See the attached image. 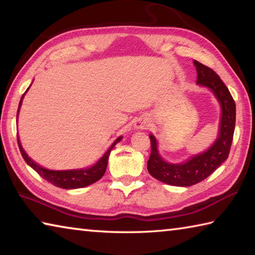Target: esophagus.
Wrapping results in <instances>:
<instances>
[{"label":"esophagus","mask_w":255,"mask_h":255,"mask_svg":"<svg viewBox=\"0 0 255 255\" xmlns=\"http://www.w3.org/2000/svg\"><path fill=\"white\" fill-rule=\"evenodd\" d=\"M149 127V122L147 119H139L135 122V128L137 129H146Z\"/></svg>","instance_id":"esophagus-1"}]
</instances>
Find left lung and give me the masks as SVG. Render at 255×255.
<instances>
[{
  "instance_id": "8db88e82",
  "label": "left lung",
  "mask_w": 255,
  "mask_h": 255,
  "mask_svg": "<svg viewBox=\"0 0 255 255\" xmlns=\"http://www.w3.org/2000/svg\"><path fill=\"white\" fill-rule=\"evenodd\" d=\"M197 70V84L214 92L221 107L219 135L206 152L195 155L181 164H170L160 157L157 141L150 134V156L148 173L165 184L188 187L206 179L229 156L236 127V102L220 77L209 67L194 60Z\"/></svg>"
}]
</instances>
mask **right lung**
<instances>
[{
    "label": "right lung",
    "instance_id": "add662e5",
    "mask_svg": "<svg viewBox=\"0 0 255 255\" xmlns=\"http://www.w3.org/2000/svg\"><path fill=\"white\" fill-rule=\"evenodd\" d=\"M23 98H24V95L22 96V99H20L19 101L18 109L20 108V105H22ZM17 116H18V110H17ZM121 139H122V136L118 137L116 141L113 142L110 148L107 150V153L103 155V156L99 159L98 162L92 166V167L82 168V169H70V170H50V169H46L44 167H41V166L33 162V160L28 157V155L25 153L22 145H20L18 137H17V143H18L20 154H22L25 162L27 163L30 167H32L39 176H41L45 180H47L48 183L53 184L56 187H59V188L76 189V188H82V187L89 186L93 183H96V181H98L103 175H105L111 150L113 149L114 146H116L117 143L121 141Z\"/></svg>",
    "mask_w": 255,
    "mask_h": 255
}]
</instances>
